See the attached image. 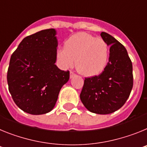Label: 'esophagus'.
Returning a JSON list of instances; mask_svg holds the SVG:
<instances>
[{"label":"esophagus","instance_id":"34e87169","mask_svg":"<svg viewBox=\"0 0 147 147\" xmlns=\"http://www.w3.org/2000/svg\"><path fill=\"white\" fill-rule=\"evenodd\" d=\"M74 76H75V74L74 72H72V71H71V72H70V78L72 79Z\"/></svg>","mask_w":147,"mask_h":147}]
</instances>
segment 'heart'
<instances>
[{
	"label": "heart",
	"mask_w": 147,
	"mask_h": 147,
	"mask_svg": "<svg viewBox=\"0 0 147 147\" xmlns=\"http://www.w3.org/2000/svg\"><path fill=\"white\" fill-rule=\"evenodd\" d=\"M59 65L68 68L75 65L82 76L93 77L101 74L107 65L110 48L102 39H98L86 32L72 35L59 49L56 54Z\"/></svg>",
	"instance_id": "heart-1"
}]
</instances>
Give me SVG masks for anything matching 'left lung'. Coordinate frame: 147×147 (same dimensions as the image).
<instances>
[{
    "label": "left lung",
    "instance_id": "left-lung-1",
    "mask_svg": "<svg viewBox=\"0 0 147 147\" xmlns=\"http://www.w3.org/2000/svg\"><path fill=\"white\" fill-rule=\"evenodd\" d=\"M101 37L110 46L109 62L101 74L85 78L80 99L89 111L105 115L124 105L133 86V76L125 47L106 32H102Z\"/></svg>",
    "mask_w": 147,
    "mask_h": 147
}]
</instances>
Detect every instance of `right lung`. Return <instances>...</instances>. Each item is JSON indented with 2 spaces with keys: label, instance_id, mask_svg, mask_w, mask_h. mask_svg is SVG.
I'll list each match as a JSON object with an SVG mask.
<instances>
[{
  "label": "right lung",
  "instance_id": "obj_1",
  "mask_svg": "<svg viewBox=\"0 0 147 147\" xmlns=\"http://www.w3.org/2000/svg\"><path fill=\"white\" fill-rule=\"evenodd\" d=\"M54 28L25 37L13 53L7 72L9 90L17 106L32 115L53 110L69 71L56 65L58 40Z\"/></svg>",
  "mask_w": 147,
  "mask_h": 147
}]
</instances>
